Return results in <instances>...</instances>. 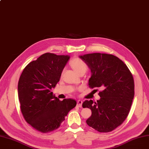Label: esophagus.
<instances>
[{"label":"esophagus","mask_w":149,"mask_h":149,"mask_svg":"<svg viewBox=\"0 0 149 149\" xmlns=\"http://www.w3.org/2000/svg\"><path fill=\"white\" fill-rule=\"evenodd\" d=\"M82 103H83V101L81 100H78L77 101V106H79V107H81L82 106Z\"/></svg>","instance_id":"obj_1"}]
</instances>
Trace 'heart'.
Returning <instances> with one entry per match:
<instances>
[{
  "label": "heart",
  "mask_w": 149,
  "mask_h": 149,
  "mask_svg": "<svg viewBox=\"0 0 149 149\" xmlns=\"http://www.w3.org/2000/svg\"><path fill=\"white\" fill-rule=\"evenodd\" d=\"M71 67L75 70V71L79 74L85 73L88 69V66L86 63L80 58H75L70 62Z\"/></svg>",
  "instance_id": "heart-1"
}]
</instances>
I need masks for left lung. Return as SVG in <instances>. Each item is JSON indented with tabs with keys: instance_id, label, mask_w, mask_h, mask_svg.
<instances>
[{
	"instance_id": "1",
	"label": "left lung",
	"mask_w": 149,
	"mask_h": 149,
	"mask_svg": "<svg viewBox=\"0 0 149 149\" xmlns=\"http://www.w3.org/2000/svg\"><path fill=\"white\" fill-rule=\"evenodd\" d=\"M80 57L91 70L89 88L101 89L97 102L83 103V107L92 111L86 123L99 132H111L128 116L135 94L134 77L126 65L113 55L93 53Z\"/></svg>"
}]
</instances>
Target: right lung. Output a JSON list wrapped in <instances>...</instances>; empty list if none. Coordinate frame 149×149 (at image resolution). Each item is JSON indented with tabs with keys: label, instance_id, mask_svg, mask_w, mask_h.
<instances>
[{
	"label": "right lung",
	"instance_id": "right-lung-1",
	"mask_svg": "<svg viewBox=\"0 0 149 149\" xmlns=\"http://www.w3.org/2000/svg\"><path fill=\"white\" fill-rule=\"evenodd\" d=\"M69 58L43 54L30 62L20 77L18 95L22 115L30 126L43 134L58 129L77 104L71 98L59 100L52 92Z\"/></svg>",
	"mask_w": 149,
	"mask_h": 149
}]
</instances>
